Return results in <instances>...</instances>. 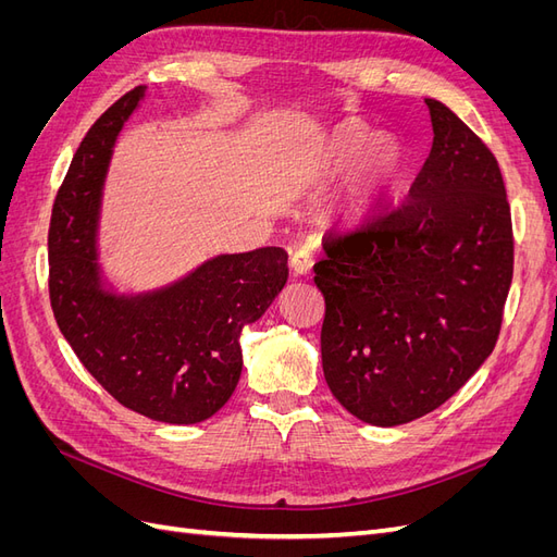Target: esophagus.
<instances>
[{
  "label": "esophagus",
  "mask_w": 557,
  "mask_h": 557,
  "mask_svg": "<svg viewBox=\"0 0 557 557\" xmlns=\"http://www.w3.org/2000/svg\"><path fill=\"white\" fill-rule=\"evenodd\" d=\"M290 267L295 269V274H299V276H307L309 272H311V267H313V252L309 250V248H297V250H293V256H290Z\"/></svg>",
  "instance_id": "esophagus-1"
}]
</instances>
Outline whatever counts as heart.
<instances>
[{
	"label": "heart",
	"instance_id": "1",
	"mask_svg": "<svg viewBox=\"0 0 557 557\" xmlns=\"http://www.w3.org/2000/svg\"><path fill=\"white\" fill-rule=\"evenodd\" d=\"M360 160L358 201L372 199L387 185H393L404 172V150L393 137H374L364 125L350 123L336 129L325 148L323 170L327 174L342 172L348 164Z\"/></svg>",
	"mask_w": 557,
	"mask_h": 557
}]
</instances>
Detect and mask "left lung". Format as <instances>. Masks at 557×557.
<instances>
[{"label":"left lung","instance_id":"left-lung-1","mask_svg":"<svg viewBox=\"0 0 557 557\" xmlns=\"http://www.w3.org/2000/svg\"><path fill=\"white\" fill-rule=\"evenodd\" d=\"M407 199L330 230L313 281L332 395L369 425L434 411L491 356L513 278L511 207L481 137L436 99Z\"/></svg>","mask_w":557,"mask_h":557}]
</instances>
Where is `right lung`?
<instances>
[{"label":"right lung","mask_w":557,"mask_h":557,"mask_svg":"<svg viewBox=\"0 0 557 557\" xmlns=\"http://www.w3.org/2000/svg\"><path fill=\"white\" fill-rule=\"evenodd\" d=\"M144 86L109 107L81 141L48 230V295L58 327L104 391L146 418L190 425L211 418L242 376L239 334L288 281L276 246L218 256L158 293H104L97 218L113 141Z\"/></svg>","instance_id":"add662e5"}]
</instances>
